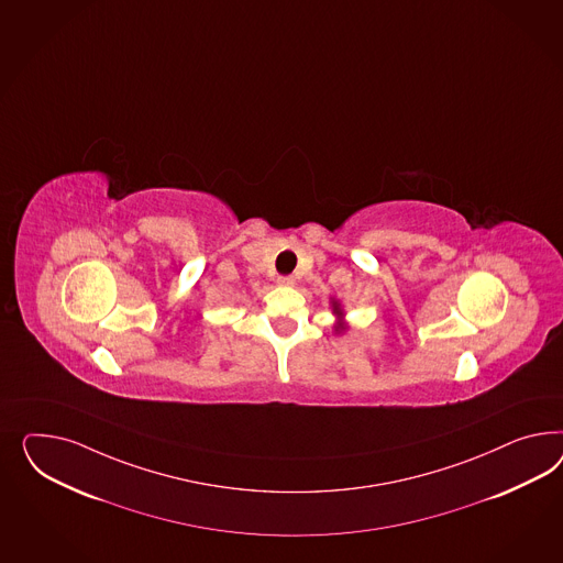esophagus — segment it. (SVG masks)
Segmentation results:
<instances>
[{"mask_svg": "<svg viewBox=\"0 0 563 563\" xmlns=\"http://www.w3.org/2000/svg\"><path fill=\"white\" fill-rule=\"evenodd\" d=\"M277 284L284 288H291L296 284V279L291 275H282V277H277Z\"/></svg>", "mask_w": 563, "mask_h": 563, "instance_id": "1", "label": "esophagus"}]
</instances>
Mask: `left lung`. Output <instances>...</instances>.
Wrapping results in <instances>:
<instances>
[{"mask_svg":"<svg viewBox=\"0 0 563 563\" xmlns=\"http://www.w3.org/2000/svg\"><path fill=\"white\" fill-rule=\"evenodd\" d=\"M329 305L333 308V314L338 317V322L333 324V333H335V335H343V333L350 329V324L345 322V310H343V305L339 302L338 298H331V300H329Z\"/></svg>","mask_w":563,"mask_h":563,"instance_id":"8db88e82","label":"left lung"}]
</instances>
